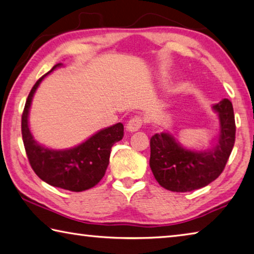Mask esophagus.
Returning a JSON list of instances; mask_svg holds the SVG:
<instances>
[{
	"label": "esophagus",
	"mask_w": 254,
	"mask_h": 254,
	"mask_svg": "<svg viewBox=\"0 0 254 254\" xmlns=\"http://www.w3.org/2000/svg\"><path fill=\"white\" fill-rule=\"evenodd\" d=\"M142 123H143V120L140 115H135V117H133L128 120V122L127 124V131H130V132L139 131L142 127Z\"/></svg>",
	"instance_id": "1"
}]
</instances>
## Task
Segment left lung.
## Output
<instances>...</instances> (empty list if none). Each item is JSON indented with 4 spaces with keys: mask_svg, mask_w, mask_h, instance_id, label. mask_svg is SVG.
Wrapping results in <instances>:
<instances>
[{
    "mask_svg": "<svg viewBox=\"0 0 254 254\" xmlns=\"http://www.w3.org/2000/svg\"><path fill=\"white\" fill-rule=\"evenodd\" d=\"M213 109L220 115V133L211 147L188 149L165 132L151 137L150 168L162 188L190 192L207 186L222 173L236 141V120L228 99L214 104Z\"/></svg>",
    "mask_w": 254,
    "mask_h": 254,
    "instance_id": "obj_1",
    "label": "left lung"
}]
</instances>
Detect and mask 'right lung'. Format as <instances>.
<instances>
[{
    "mask_svg": "<svg viewBox=\"0 0 254 254\" xmlns=\"http://www.w3.org/2000/svg\"><path fill=\"white\" fill-rule=\"evenodd\" d=\"M60 65H54L32 87L22 113V139L31 168L41 180L64 190L81 192L96 186L104 177L112 146L123 137V124L104 128L70 150H50L38 144L27 122L31 101L43 77Z\"/></svg>",
    "mask_w": 254,
    "mask_h": 254,
    "instance_id": "add662e5",
    "label": "right lung"
}]
</instances>
